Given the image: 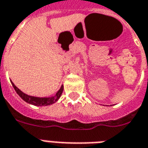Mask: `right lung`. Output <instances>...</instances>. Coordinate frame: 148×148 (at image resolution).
<instances>
[{
	"label": "right lung",
	"instance_id": "obj_1",
	"mask_svg": "<svg viewBox=\"0 0 148 148\" xmlns=\"http://www.w3.org/2000/svg\"><path fill=\"white\" fill-rule=\"evenodd\" d=\"M12 85H13V88L15 89V91H16V93L19 95V96L23 99V101H25V102L30 103V104L35 105V106H47V105H51L54 103L56 101H58V99L60 97L61 95L63 93V85L61 86L60 90L57 92V94L51 97H33V96H29L28 95H25V93H23V91H21L13 83V82L10 81Z\"/></svg>",
	"mask_w": 148,
	"mask_h": 148
}]
</instances>
